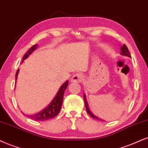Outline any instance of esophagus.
<instances>
[{"mask_svg": "<svg viewBox=\"0 0 148 148\" xmlns=\"http://www.w3.org/2000/svg\"><path fill=\"white\" fill-rule=\"evenodd\" d=\"M84 80V76L82 75L81 74H74V76H72V77L71 78L70 81L71 82H76V83H82L83 80Z\"/></svg>", "mask_w": 148, "mask_h": 148, "instance_id": "esophagus-1", "label": "esophagus"}]
</instances>
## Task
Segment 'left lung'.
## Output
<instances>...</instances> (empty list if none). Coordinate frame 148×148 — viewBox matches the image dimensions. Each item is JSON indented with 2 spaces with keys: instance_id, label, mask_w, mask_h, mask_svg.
<instances>
[{
  "instance_id": "8db88e82",
  "label": "left lung",
  "mask_w": 148,
  "mask_h": 148,
  "mask_svg": "<svg viewBox=\"0 0 148 148\" xmlns=\"http://www.w3.org/2000/svg\"><path fill=\"white\" fill-rule=\"evenodd\" d=\"M120 54H121V55L126 56V57H128L131 58V56H130V52H129V51H128V48L126 47V45H125V44L123 45V46L121 47V53H120ZM83 98H84V102H85V108H86V110H87V113L89 114V115H90L91 117H93V118L98 119V120H102V121L103 120V119L99 118L98 117H97V116L95 115L94 114H93V113H92V112H91V111H90V109H89V105H88V102H87V98H86V95H85V93L83 95ZM103 121H104V120H103Z\"/></svg>"
}]
</instances>
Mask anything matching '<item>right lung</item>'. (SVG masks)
<instances>
[{
    "instance_id": "obj_1",
    "label": "right lung",
    "mask_w": 148,
    "mask_h": 148,
    "mask_svg": "<svg viewBox=\"0 0 148 148\" xmlns=\"http://www.w3.org/2000/svg\"><path fill=\"white\" fill-rule=\"evenodd\" d=\"M37 46L38 45L35 44L30 49L28 50V52L25 55H24L23 58H22V61L27 59L28 57H29L35 50L37 49ZM19 69L17 70L16 74V83L17 81V78H18V73H19ZM68 85V80H66L62 85L61 86L60 88L58 90L57 93H56L55 96L52 99V100L50 102V104L44 108V109L42 110L40 112L37 113L36 114H33V115H26L27 117H29L30 119H32L33 120L35 121H46L48 119H52L55 117L59 112L61 111V106L63 104V95H64V92L66 89ZM22 114L25 115V114L22 113Z\"/></svg>"
}]
</instances>
